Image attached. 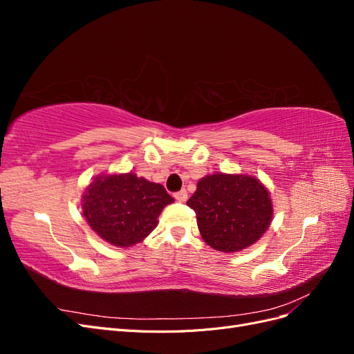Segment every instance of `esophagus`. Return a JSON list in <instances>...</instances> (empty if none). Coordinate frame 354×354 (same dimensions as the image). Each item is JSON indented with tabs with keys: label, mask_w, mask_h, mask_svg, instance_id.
<instances>
[{
	"label": "esophagus",
	"mask_w": 354,
	"mask_h": 354,
	"mask_svg": "<svg viewBox=\"0 0 354 354\" xmlns=\"http://www.w3.org/2000/svg\"><path fill=\"white\" fill-rule=\"evenodd\" d=\"M174 198H176V201H178V202H185V201L187 199V192H186L185 189H181L180 192H176Z\"/></svg>",
	"instance_id": "esophagus-1"
}]
</instances>
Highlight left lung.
I'll list each match as a JSON object with an SVG mask.
<instances>
[{
    "instance_id": "left-lung-1",
    "label": "left lung",
    "mask_w": 354,
    "mask_h": 354,
    "mask_svg": "<svg viewBox=\"0 0 354 354\" xmlns=\"http://www.w3.org/2000/svg\"><path fill=\"white\" fill-rule=\"evenodd\" d=\"M187 205L214 250L236 252L259 241L272 221L269 192L257 178L212 174L199 180Z\"/></svg>"
}]
</instances>
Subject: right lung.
<instances>
[{"label":"right lung","instance_id":"1","mask_svg":"<svg viewBox=\"0 0 354 354\" xmlns=\"http://www.w3.org/2000/svg\"><path fill=\"white\" fill-rule=\"evenodd\" d=\"M174 198L162 185L133 173L97 177L87 187L82 214L100 238L115 246L142 242L158 226V217Z\"/></svg>","mask_w":354,"mask_h":354}]
</instances>
